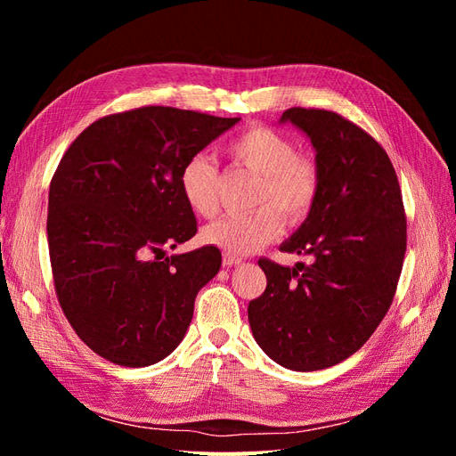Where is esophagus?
<instances>
[{
	"mask_svg": "<svg viewBox=\"0 0 456 456\" xmlns=\"http://www.w3.org/2000/svg\"><path fill=\"white\" fill-rule=\"evenodd\" d=\"M241 256H236V255H230V253H224L223 255V265L224 266H238V265H241Z\"/></svg>",
	"mask_w": 456,
	"mask_h": 456,
	"instance_id": "34e87169",
	"label": "esophagus"
}]
</instances>
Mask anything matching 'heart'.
I'll use <instances>...</instances> for the list:
<instances>
[{"label":"heart","mask_w":456,"mask_h":456,"mask_svg":"<svg viewBox=\"0 0 456 456\" xmlns=\"http://www.w3.org/2000/svg\"><path fill=\"white\" fill-rule=\"evenodd\" d=\"M228 158L258 175L253 213L226 215L203 230V240L230 255H249L273 241L287 223L298 224L317 201L322 173L317 163L297 154L295 142L280 131L255 126L243 131L226 148ZM218 167L205 154L191 156L178 175L183 198L200 216L218 211Z\"/></svg>","instance_id":"b5f03b06"}]
</instances>
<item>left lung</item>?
I'll use <instances>...</instances> for the list:
<instances>
[{"label":"left lung","instance_id":"8db88e82","mask_svg":"<svg viewBox=\"0 0 456 456\" xmlns=\"http://www.w3.org/2000/svg\"><path fill=\"white\" fill-rule=\"evenodd\" d=\"M322 173L305 224L281 245L310 255L287 268L260 258L266 291L249 302L258 346L293 370L333 367L360 350L390 310L407 249V218L394 165L354 121L330 110L289 108Z\"/></svg>","mask_w":456,"mask_h":456}]
</instances>
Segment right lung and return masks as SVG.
I'll return each mask as SVG.
<instances>
[{
	"instance_id": "obj_1",
	"label": "right lung",
	"mask_w": 456,
	"mask_h": 456,
	"mask_svg": "<svg viewBox=\"0 0 456 456\" xmlns=\"http://www.w3.org/2000/svg\"><path fill=\"white\" fill-rule=\"evenodd\" d=\"M238 121L142 106L96 119L64 151L49 186L54 293L104 360L146 367L184 338L196 295L223 256L213 245L165 256L198 232L178 175Z\"/></svg>"
}]
</instances>
